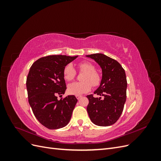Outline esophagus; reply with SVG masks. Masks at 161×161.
I'll list each match as a JSON object with an SVG mask.
<instances>
[{
	"label": "esophagus",
	"instance_id": "obj_1",
	"mask_svg": "<svg viewBox=\"0 0 161 161\" xmlns=\"http://www.w3.org/2000/svg\"><path fill=\"white\" fill-rule=\"evenodd\" d=\"M76 97L77 99H80L82 97V96L81 95H76Z\"/></svg>",
	"mask_w": 161,
	"mask_h": 161
}]
</instances>
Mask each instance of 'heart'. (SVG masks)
Instances as JSON below:
<instances>
[{
  "label": "heart",
  "instance_id": "b5f03b06",
  "mask_svg": "<svg viewBox=\"0 0 161 161\" xmlns=\"http://www.w3.org/2000/svg\"><path fill=\"white\" fill-rule=\"evenodd\" d=\"M78 67L80 72H84L81 77V80L83 81L73 82L68 86V92L70 94L80 95L89 92L92 85L97 86L101 84V76L96 71V67L93 64L89 62H82L79 63ZM63 75L67 81L72 80L76 77V71L72 64H68L64 67Z\"/></svg>",
  "mask_w": 161,
  "mask_h": 161
}]
</instances>
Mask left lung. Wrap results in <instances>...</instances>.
Masks as SVG:
<instances>
[{
	"label": "left lung",
	"instance_id": "obj_1",
	"mask_svg": "<svg viewBox=\"0 0 161 161\" xmlns=\"http://www.w3.org/2000/svg\"><path fill=\"white\" fill-rule=\"evenodd\" d=\"M94 59L102 69V80L94 94L87 95L89 104L86 109L92 123L99 126H109L118 120L124 110L126 100L125 70L119 63L103 53L87 55ZM103 97V98L101 97Z\"/></svg>",
	"mask_w": 161,
	"mask_h": 161
}]
</instances>
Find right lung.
<instances>
[{"label": "right lung", "instance_id": "1", "mask_svg": "<svg viewBox=\"0 0 161 161\" xmlns=\"http://www.w3.org/2000/svg\"><path fill=\"white\" fill-rule=\"evenodd\" d=\"M77 57H42L29 71L26 80L29 103L39 122L48 129L63 128L70 120L77 99L75 95H68L58 100L57 96L64 94L66 89L64 67Z\"/></svg>", "mask_w": 161, "mask_h": 161}]
</instances>
